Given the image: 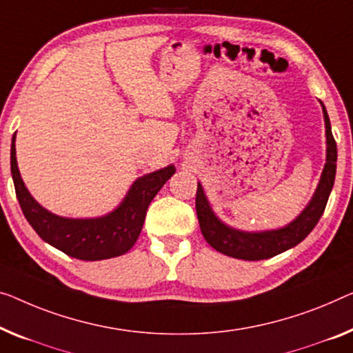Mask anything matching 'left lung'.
<instances>
[{
    "label": "left lung",
    "instance_id": "left-lung-1",
    "mask_svg": "<svg viewBox=\"0 0 353 353\" xmlns=\"http://www.w3.org/2000/svg\"><path fill=\"white\" fill-rule=\"evenodd\" d=\"M322 108L325 126H327V165L323 168L320 183L309 206L285 228L265 231V233H244V231L228 228L215 217L206 196H204L203 187L198 183L194 206H196L199 228L210 247H214L220 254L233 256V259L249 261L266 260L292 249L311 233L327 208L331 188L334 183L336 161H338V147H336V141L331 133L327 109L323 104Z\"/></svg>",
    "mask_w": 353,
    "mask_h": 353
}]
</instances>
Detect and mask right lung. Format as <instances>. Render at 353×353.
Listing matches in <instances>:
<instances>
[{
    "label": "right lung",
    "mask_w": 353,
    "mask_h": 353,
    "mask_svg": "<svg viewBox=\"0 0 353 353\" xmlns=\"http://www.w3.org/2000/svg\"><path fill=\"white\" fill-rule=\"evenodd\" d=\"M14 143L15 134L10 145V172L25 219L42 241L79 260L97 261L126 254L139 238L150 201L176 171L174 166H168L138 179L123 203L106 217L63 219L41 208L26 190L15 160Z\"/></svg>",
    "instance_id": "add662e5"
}]
</instances>
